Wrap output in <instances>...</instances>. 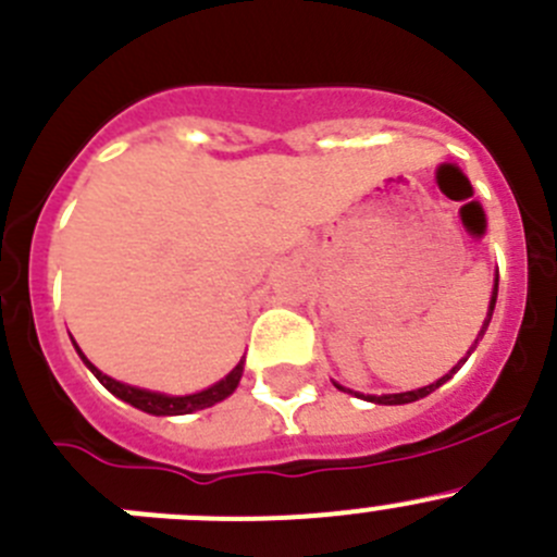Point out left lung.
Returning a JSON list of instances; mask_svg holds the SVG:
<instances>
[{
	"mask_svg": "<svg viewBox=\"0 0 557 557\" xmlns=\"http://www.w3.org/2000/svg\"><path fill=\"white\" fill-rule=\"evenodd\" d=\"M495 300H497V275H495V287H492L490 309H486V320H484V325H481L479 336H475V344H479V338H484L486 327H490L492 311H495ZM475 344H473V347L468 349V355H465L462 361H459L457 367L451 369V372H448V374H443L441 380H434L432 385H423V388H416V391H405V394H383V396H372V394H369V396H363V394H358V391H349V388H344V385H338V383H333V385H336L338 391H347V394H355V396H361V399H367V401H374V405H410V401H418V399H423V396H429V394H432V391H437V388H441L443 383H448V380H451L454 374H457L459 369H462V363L468 361V358H470V352H473V349H475Z\"/></svg>",
	"mask_w": 557,
	"mask_h": 557,
	"instance_id": "8db88e82",
	"label": "left lung"
}]
</instances>
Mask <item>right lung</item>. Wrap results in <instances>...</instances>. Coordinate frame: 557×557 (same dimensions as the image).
<instances>
[{
    "label": "right lung",
    "mask_w": 557,
    "mask_h": 557,
    "mask_svg": "<svg viewBox=\"0 0 557 557\" xmlns=\"http://www.w3.org/2000/svg\"><path fill=\"white\" fill-rule=\"evenodd\" d=\"M76 352L82 355V361L87 363L89 372L100 380V385H103L106 391H111L116 399L128 401V405L136 407V410L150 412V416H188V412L219 405V401H224L226 396L235 394L237 383H240V377H243V363H246L240 358V363H237V367L232 369L224 380H219L215 385H210V388L196 391V394H185V396H169V394H158V391H147V388H136V385H128V383H120V380L109 377V374L100 372L98 367H92V363L87 361V355L78 349V344H76Z\"/></svg>",
    "instance_id": "1"
}]
</instances>
